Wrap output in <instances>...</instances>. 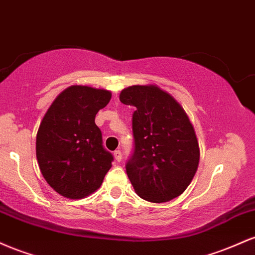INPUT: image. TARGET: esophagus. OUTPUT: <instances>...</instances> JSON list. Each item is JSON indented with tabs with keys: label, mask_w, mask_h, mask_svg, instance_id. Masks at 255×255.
I'll return each instance as SVG.
<instances>
[{
	"label": "esophagus",
	"mask_w": 255,
	"mask_h": 255,
	"mask_svg": "<svg viewBox=\"0 0 255 255\" xmlns=\"http://www.w3.org/2000/svg\"><path fill=\"white\" fill-rule=\"evenodd\" d=\"M114 157H115L116 162H121L122 159V152L120 150H116L115 152H114Z\"/></svg>",
	"instance_id": "esophagus-1"
}]
</instances>
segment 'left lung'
I'll use <instances>...</instances> for the list:
<instances>
[{"label": "left lung", "mask_w": 255, "mask_h": 255, "mask_svg": "<svg viewBox=\"0 0 255 255\" xmlns=\"http://www.w3.org/2000/svg\"><path fill=\"white\" fill-rule=\"evenodd\" d=\"M120 101L135 107L131 119L134 151L126 171L136 194L166 203L186 191L199 165L194 128L178 102L156 85H133Z\"/></svg>", "instance_id": "obj_1"}]
</instances>
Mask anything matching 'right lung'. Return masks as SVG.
<instances>
[{
	"label": "right lung",
	"mask_w": 255,
	"mask_h": 255,
	"mask_svg": "<svg viewBox=\"0 0 255 255\" xmlns=\"http://www.w3.org/2000/svg\"><path fill=\"white\" fill-rule=\"evenodd\" d=\"M111 92L73 85L52 102L40 122L36 154L42 175L54 191L83 199L101 187L113 154L103 147L96 114L107 107Z\"/></svg>",
	"instance_id": "add662e5"
}]
</instances>
